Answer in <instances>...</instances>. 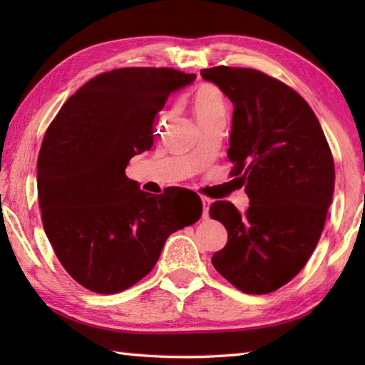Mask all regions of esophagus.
<instances>
[{
  "label": "esophagus",
  "instance_id": "34e87169",
  "mask_svg": "<svg viewBox=\"0 0 365 365\" xmlns=\"http://www.w3.org/2000/svg\"><path fill=\"white\" fill-rule=\"evenodd\" d=\"M210 205H212V199L208 197H202V218L207 220L208 218V210H210Z\"/></svg>",
  "mask_w": 365,
  "mask_h": 365
}]
</instances>
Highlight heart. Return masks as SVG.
Returning a JSON list of instances; mask_svg holds the SVG:
<instances>
[{"instance_id":"1","label":"heart","mask_w":365,"mask_h":365,"mask_svg":"<svg viewBox=\"0 0 365 365\" xmlns=\"http://www.w3.org/2000/svg\"><path fill=\"white\" fill-rule=\"evenodd\" d=\"M192 110H195L197 122L216 118V115H226V98L218 86L212 83H204L192 96Z\"/></svg>"}]
</instances>
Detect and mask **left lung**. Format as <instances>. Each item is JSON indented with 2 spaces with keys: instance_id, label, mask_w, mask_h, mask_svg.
Here are the masks:
<instances>
[{
  "instance_id": "8db88e82",
  "label": "left lung",
  "mask_w": 365,
  "mask_h": 365,
  "mask_svg": "<svg viewBox=\"0 0 365 365\" xmlns=\"http://www.w3.org/2000/svg\"><path fill=\"white\" fill-rule=\"evenodd\" d=\"M234 103L230 174L243 180L246 213L218 200L210 216L227 229L216 271L252 294L281 289L311 257L334 192V160L319 119L298 92L254 68L200 71Z\"/></svg>"
}]
</instances>
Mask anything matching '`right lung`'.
Segmentation results:
<instances>
[{"label":"right lung","mask_w":365,"mask_h":365,"mask_svg":"<svg viewBox=\"0 0 365 365\" xmlns=\"http://www.w3.org/2000/svg\"><path fill=\"white\" fill-rule=\"evenodd\" d=\"M195 80L168 67L100 73L46 130L37 158L43 229L61 265L88 290L110 294L135 285L168 237L202 215V202L180 215L174 191L152 196L125 175L130 158L152 147L168 97Z\"/></svg>","instance_id":"right-lung-1"}]
</instances>
